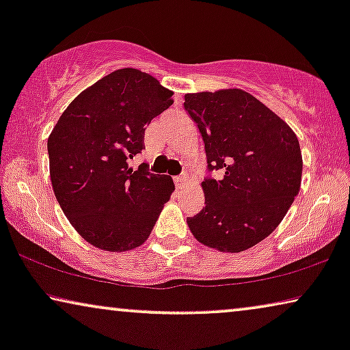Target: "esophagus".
Listing matches in <instances>:
<instances>
[{
  "label": "esophagus",
  "mask_w": 350,
  "mask_h": 350,
  "mask_svg": "<svg viewBox=\"0 0 350 350\" xmlns=\"http://www.w3.org/2000/svg\"><path fill=\"white\" fill-rule=\"evenodd\" d=\"M175 185H176V188H178V189L185 188V186L188 185V176H186V175H183V176H176V178H175Z\"/></svg>",
  "instance_id": "obj_1"
}]
</instances>
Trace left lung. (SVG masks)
<instances>
[{
	"instance_id": "1",
	"label": "left lung",
	"mask_w": 350,
	"mask_h": 350,
	"mask_svg": "<svg viewBox=\"0 0 350 350\" xmlns=\"http://www.w3.org/2000/svg\"><path fill=\"white\" fill-rule=\"evenodd\" d=\"M207 152L205 207L188 226L200 243L239 253L279 226L301 188L303 156L284 119L242 89L185 95Z\"/></svg>"
}]
</instances>
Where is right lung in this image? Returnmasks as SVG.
Here are the masks:
<instances>
[{
  "mask_svg": "<svg viewBox=\"0 0 350 350\" xmlns=\"http://www.w3.org/2000/svg\"><path fill=\"white\" fill-rule=\"evenodd\" d=\"M174 92L137 68L113 71L83 90L47 138L51 181L79 236L107 252H129L150 237L175 185L169 175L129 167L145 127L174 103Z\"/></svg>",
  "mask_w": 350,
  "mask_h": 350,
  "instance_id": "add662e5",
  "label": "right lung"
}]
</instances>
